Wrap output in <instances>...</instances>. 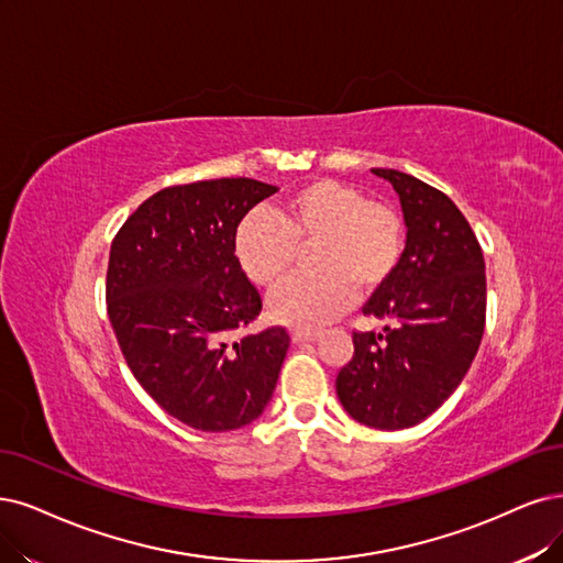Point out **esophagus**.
<instances>
[{
	"mask_svg": "<svg viewBox=\"0 0 563 563\" xmlns=\"http://www.w3.org/2000/svg\"><path fill=\"white\" fill-rule=\"evenodd\" d=\"M292 341L295 343H310V341H318L320 339V331H310V329H292Z\"/></svg>",
	"mask_w": 563,
	"mask_h": 563,
	"instance_id": "obj_1",
	"label": "esophagus"
}]
</instances>
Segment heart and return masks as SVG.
<instances>
[{
  "instance_id": "b5f03b06",
  "label": "heart",
  "mask_w": 563,
  "mask_h": 563,
  "mask_svg": "<svg viewBox=\"0 0 563 563\" xmlns=\"http://www.w3.org/2000/svg\"><path fill=\"white\" fill-rule=\"evenodd\" d=\"M308 245L316 274L289 278L268 299L271 318L297 329L336 320L355 289L385 285L404 253V224L397 211L366 201L357 187L320 178L289 192L276 213L250 211L234 232V257L260 287L283 280Z\"/></svg>"
}]
</instances>
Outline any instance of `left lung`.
<instances>
[{"label": "left lung", "mask_w": 563, "mask_h": 563, "mask_svg": "<svg viewBox=\"0 0 563 563\" xmlns=\"http://www.w3.org/2000/svg\"><path fill=\"white\" fill-rule=\"evenodd\" d=\"M401 201L406 247L362 313L383 334L355 331L336 394L352 420L397 431L420 424L462 385L485 331V260L450 197L397 169H371Z\"/></svg>", "instance_id": "8db88e82"}]
</instances>
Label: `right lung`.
<instances>
[{
  "mask_svg": "<svg viewBox=\"0 0 563 563\" xmlns=\"http://www.w3.org/2000/svg\"><path fill=\"white\" fill-rule=\"evenodd\" d=\"M253 178L176 185L145 199L111 245L107 301L134 378L183 424L234 431L255 422L280 376L283 327L229 345L262 299L234 257L250 208L276 195Z\"/></svg>",
  "mask_w": 563,
  "mask_h": 563,
  "instance_id": "obj_1",
  "label": "right lung"
}]
</instances>
